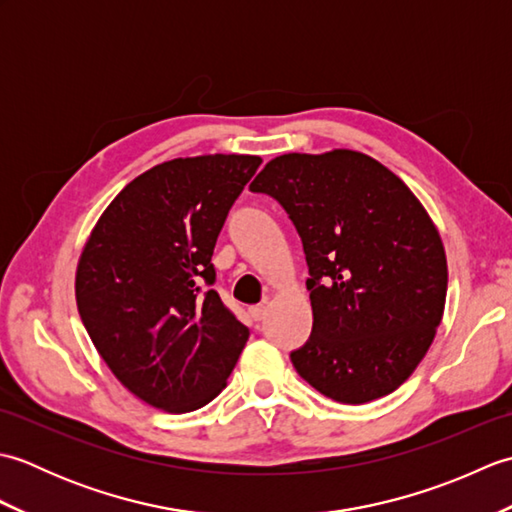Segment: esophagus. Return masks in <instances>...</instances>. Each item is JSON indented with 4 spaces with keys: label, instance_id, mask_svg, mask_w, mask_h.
<instances>
[{
    "label": "esophagus",
    "instance_id": "obj_1",
    "mask_svg": "<svg viewBox=\"0 0 512 512\" xmlns=\"http://www.w3.org/2000/svg\"><path fill=\"white\" fill-rule=\"evenodd\" d=\"M248 314H250V319H253V321H262L264 314H266V306H253L248 310Z\"/></svg>",
    "mask_w": 512,
    "mask_h": 512
}]
</instances>
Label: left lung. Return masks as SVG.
Wrapping results in <instances>:
<instances>
[{"label":"left lung","mask_w":512,"mask_h":512,"mask_svg":"<svg viewBox=\"0 0 512 512\" xmlns=\"http://www.w3.org/2000/svg\"><path fill=\"white\" fill-rule=\"evenodd\" d=\"M250 191L275 198L306 253L312 334L290 361L343 405L387 396L413 374L442 321L447 255L396 173L361 151L284 154Z\"/></svg>","instance_id":"obj_1"}]
</instances>
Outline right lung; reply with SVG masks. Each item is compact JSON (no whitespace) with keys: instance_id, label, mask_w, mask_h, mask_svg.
I'll return each instance as SVG.
<instances>
[{"instance_id":"right-lung-1","label":"right lung","mask_w":512,"mask_h":512,"mask_svg":"<svg viewBox=\"0 0 512 512\" xmlns=\"http://www.w3.org/2000/svg\"><path fill=\"white\" fill-rule=\"evenodd\" d=\"M259 156L176 158L107 206L76 268L81 321L112 374L147 405L204 407L248 341L215 284L213 248Z\"/></svg>"}]
</instances>
